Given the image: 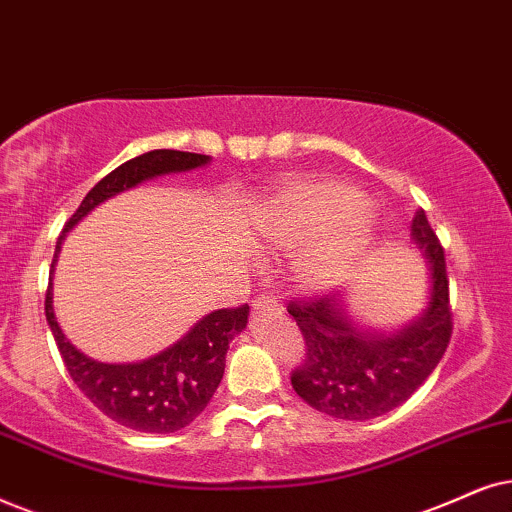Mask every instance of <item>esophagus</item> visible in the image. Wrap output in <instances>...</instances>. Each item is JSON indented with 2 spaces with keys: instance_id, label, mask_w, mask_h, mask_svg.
<instances>
[{
  "instance_id": "esophagus-1",
  "label": "esophagus",
  "mask_w": 512,
  "mask_h": 512,
  "mask_svg": "<svg viewBox=\"0 0 512 512\" xmlns=\"http://www.w3.org/2000/svg\"><path fill=\"white\" fill-rule=\"evenodd\" d=\"M252 307H255V312H281V304H278V297L274 295L257 297Z\"/></svg>"
}]
</instances>
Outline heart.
<instances>
[{
	"instance_id": "1",
	"label": "heart",
	"mask_w": 512,
	"mask_h": 512,
	"mask_svg": "<svg viewBox=\"0 0 512 512\" xmlns=\"http://www.w3.org/2000/svg\"><path fill=\"white\" fill-rule=\"evenodd\" d=\"M255 238L276 255L302 252L295 281L319 293L347 274L373 231V212L357 189L333 179H295L250 212Z\"/></svg>"
}]
</instances>
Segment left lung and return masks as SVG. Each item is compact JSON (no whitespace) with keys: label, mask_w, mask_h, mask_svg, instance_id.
Masks as SVG:
<instances>
[{"label":"left lung","mask_w":512,"mask_h":512,"mask_svg":"<svg viewBox=\"0 0 512 512\" xmlns=\"http://www.w3.org/2000/svg\"><path fill=\"white\" fill-rule=\"evenodd\" d=\"M411 238L428 260V307L401 331L359 328L340 295L290 300L288 314L304 335L307 357L290 375L293 390L316 411L342 420H371L404 404L435 371L451 340L444 248L420 208Z\"/></svg>","instance_id":"left-lung-1"}]
</instances>
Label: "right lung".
Wrapping results in <instances>:
<instances>
[{
    "label": "right lung",
    "instance_id": "1",
    "mask_svg": "<svg viewBox=\"0 0 512 512\" xmlns=\"http://www.w3.org/2000/svg\"><path fill=\"white\" fill-rule=\"evenodd\" d=\"M208 163L210 155L158 148V151L137 155V158L115 167L84 196L80 208L66 222V229L58 236L54 260H51V276H54L63 238L96 205L122 191L134 189L146 179L172 172H189ZM44 312H47L49 328L54 333L63 364L84 397L101 413L129 430L167 435V432H177L193 423L210 404L212 394L222 383L226 349L248 323L250 307L241 304L236 309H217V312L203 316L184 338L139 364H101V361L82 354L58 326L51 278Z\"/></svg>",
    "mask_w": 512,
    "mask_h": 512
}]
</instances>
